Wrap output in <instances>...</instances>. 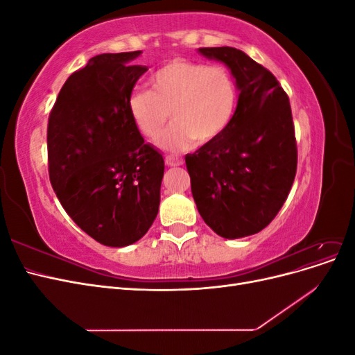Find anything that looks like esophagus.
<instances>
[{"label":"esophagus","mask_w":355,"mask_h":355,"mask_svg":"<svg viewBox=\"0 0 355 355\" xmlns=\"http://www.w3.org/2000/svg\"><path fill=\"white\" fill-rule=\"evenodd\" d=\"M166 164L168 167H178V166H182L184 164V161H182L179 157H175V155H167L166 157Z\"/></svg>","instance_id":"obj_1"}]
</instances>
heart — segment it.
Here are the masks:
<instances>
[{"label": "heart", "instance_id": "b5f03b06", "mask_svg": "<svg viewBox=\"0 0 355 355\" xmlns=\"http://www.w3.org/2000/svg\"><path fill=\"white\" fill-rule=\"evenodd\" d=\"M153 90L139 89L128 98L136 127L155 139L171 114V123L158 139L166 151H182L192 141L207 144L220 136L237 110L239 90L223 67L173 59L149 78Z\"/></svg>", "mask_w": 355, "mask_h": 355}]
</instances>
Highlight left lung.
<instances>
[{"label":"left lung","instance_id":"obj_1","mask_svg":"<svg viewBox=\"0 0 355 355\" xmlns=\"http://www.w3.org/2000/svg\"><path fill=\"white\" fill-rule=\"evenodd\" d=\"M225 63L240 92L225 132L185 155L192 197L209 227L228 240L262 231L293 185L297 149L292 110L274 75L234 47H202Z\"/></svg>","mask_w":355,"mask_h":355}]
</instances>
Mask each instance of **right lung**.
Here are the masks:
<instances>
[{"label": "right lung", "mask_w": 355, "mask_h": 355, "mask_svg": "<svg viewBox=\"0 0 355 355\" xmlns=\"http://www.w3.org/2000/svg\"><path fill=\"white\" fill-rule=\"evenodd\" d=\"M141 50L103 53L63 84L49 116L51 187L71 219L103 245L124 247L151 228L164 158L145 144L128 111L148 71Z\"/></svg>", "instance_id": "obj_1"}]
</instances>
